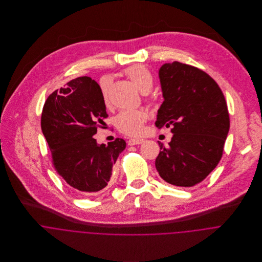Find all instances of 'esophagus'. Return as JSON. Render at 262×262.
I'll return each instance as SVG.
<instances>
[{
  "mask_svg": "<svg viewBox=\"0 0 262 262\" xmlns=\"http://www.w3.org/2000/svg\"><path fill=\"white\" fill-rule=\"evenodd\" d=\"M144 142L143 139H140V138H133V139H130L128 141V144L129 145H138V144H142Z\"/></svg>",
  "mask_w": 262,
  "mask_h": 262,
  "instance_id": "esophagus-1",
  "label": "esophagus"
}]
</instances>
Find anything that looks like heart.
Here are the masks:
<instances>
[{"label":"heart","instance_id":"b5f03b06","mask_svg":"<svg viewBox=\"0 0 262 262\" xmlns=\"http://www.w3.org/2000/svg\"><path fill=\"white\" fill-rule=\"evenodd\" d=\"M125 75L135 84L141 93H148L153 85V75L142 64H135L125 70ZM111 78L104 76L100 80V88L104 101L108 102L109 88ZM147 120V114L144 111H123L119 113L115 119L117 128L129 136H138L143 130V124Z\"/></svg>","mask_w":262,"mask_h":262}]
</instances>
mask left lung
I'll use <instances>...</instances> for the list:
<instances>
[{"label": "left lung", "instance_id": "obj_1", "mask_svg": "<svg viewBox=\"0 0 262 262\" xmlns=\"http://www.w3.org/2000/svg\"><path fill=\"white\" fill-rule=\"evenodd\" d=\"M163 103L155 126L171 127V141L160 152L155 167L160 178L177 187H193L218 165L230 128L224 95L205 72L179 61L158 72Z\"/></svg>", "mask_w": 262, "mask_h": 262}]
</instances>
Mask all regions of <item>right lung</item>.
Wrapping results in <instances>:
<instances>
[{
	"instance_id": "add662e5",
	"label": "right lung",
	"mask_w": 262,
	"mask_h": 262,
	"mask_svg": "<svg viewBox=\"0 0 262 262\" xmlns=\"http://www.w3.org/2000/svg\"><path fill=\"white\" fill-rule=\"evenodd\" d=\"M108 117L101 88L89 76L69 81L46 100L41 130L57 173L79 193H99L112 182L113 166L126 148L117 138L98 144L94 135ZM103 128V127H102Z\"/></svg>"
}]
</instances>
